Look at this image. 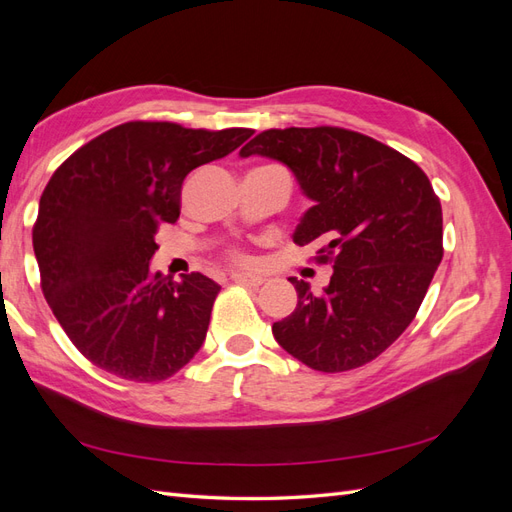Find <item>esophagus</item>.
<instances>
[{"label":"esophagus","instance_id":"1","mask_svg":"<svg viewBox=\"0 0 512 512\" xmlns=\"http://www.w3.org/2000/svg\"><path fill=\"white\" fill-rule=\"evenodd\" d=\"M230 280L235 284H241V286H250V288H258L265 284V277L260 275H250V273H232Z\"/></svg>","mask_w":512,"mask_h":512}]
</instances>
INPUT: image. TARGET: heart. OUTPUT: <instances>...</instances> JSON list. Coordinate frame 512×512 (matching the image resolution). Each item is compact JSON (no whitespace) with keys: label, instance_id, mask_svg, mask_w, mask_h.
<instances>
[{"label":"heart","instance_id":"1","mask_svg":"<svg viewBox=\"0 0 512 512\" xmlns=\"http://www.w3.org/2000/svg\"><path fill=\"white\" fill-rule=\"evenodd\" d=\"M230 258L235 260V262H243V260H245V254H243V252H239V250H232Z\"/></svg>","mask_w":512,"mask_h":512}]
</instances>
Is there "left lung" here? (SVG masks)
Here are the masks:
<instances>
[{
  "label": "left lung",
  "mask_w": 512,
  "mask_h": 512,
  "mask_svg": "<svg viewBox=\"0 0 512 512\" xmlns=\"http://www.w3.org/2000/svg\"><path fill=\"white\" fill-rule=\"evenodd\" d=\"M239 153L292 170L314 200L292 241L320 243L314 262L333 265L320 294L290 277L299 303L273 322L277 344L324 374L374 361L414 320L444 254L427 175L393 147L337 126L265 130Z\"/></svg>",
  "instance_id": "1"
}]
</instances>
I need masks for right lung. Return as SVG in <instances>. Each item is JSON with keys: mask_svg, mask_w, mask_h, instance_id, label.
Segmentation results:
<instances>
[{"mask_svg": "<svg viewBox=\"0 0 512 512\" xmlns=\"http://www.w3.org/2000/svg\"><path fill=\"white\" fill-rule=\"evenodd\" d=\"M252 134L128 121L55 170L34 252L44 299L87 361L123 380L162 382L203 346L220 286L203 273L153 275V237L177 222L183 179Z\"/></svg>", "mask_w": 512, "mask_h": 512, "instance_id": "1", "label": "right lung"}]
</instances>
